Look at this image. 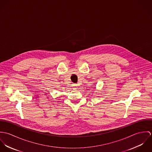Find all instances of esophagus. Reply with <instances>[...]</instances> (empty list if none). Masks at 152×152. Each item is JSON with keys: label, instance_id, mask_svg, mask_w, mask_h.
Instances as JSON below:
<instances>
[{"label": "esophagus", "instance_id": "34e87169", "mask_svg": "<svg viewBox=\"0 0 152 152\" xmlns=\"http://www.w3.org/2000/svg\"><path fill=\"white\" fill-rule=\"evenodd\" d=\"M73 87L74 89H76L77 88V85L76 84H73Z\"/></svg>", "mask_w": 152, "mask_h": 152}]
</instances>
